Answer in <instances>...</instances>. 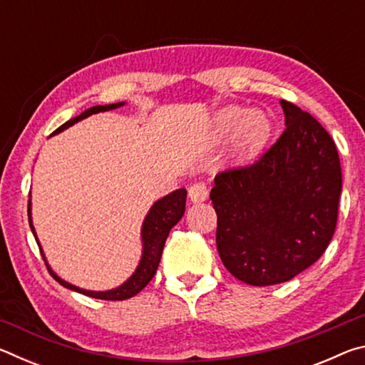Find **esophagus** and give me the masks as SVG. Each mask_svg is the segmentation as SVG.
I'll return each instance as SVG.
<instances>
[{
    "label": "esophagus",
    "instance_id": "esophagus-1",
    "mask_svg": "<svg viewBox=\"0 0 365 365\" xmlns=\"http://www.w3.org/2000/svg\"><path fill=\"white\" fill-rule=\"evenodd\" d=\"M188 196H190V200L193 201V202L206 201L207 196H209V190L206 187V183L197 182V183L191 185V187L188 188Z\"/></svg>",
    "mask_w": 365,
    "mask_h": 365
}]
</instances>
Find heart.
Returning <instances> with one entry per match:
<instances>
[{
    "label": "heart",
    "instance_id": "1",
    "mask_svg": "<svg viewBox=\"0 0 365 365\" xmlns=\"http://www.w3.org/2000/svg\"><path fill=\"white\" fill-rule=\"evenodd\" d=\"M270 122L262 110H246L240 106L222 108L212 120V137L225 140L232 135V156L237 160L255 158L265 145Z\"/></svg>",
    "mask_w": 365,
    "mask_h": 365
}]
</instances>
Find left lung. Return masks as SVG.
Returning <instances> with one entry per match:
<instances>
[{
  "instance_id": "obj_1",
  "label": "left lung",
  "mask_w": 365,
  "mask_h": 365,
  "mask_svg": "<svg viewBox=\"0 0 365 365\" xmlns=\"http://www.w3.org/2000/svg\"><path fill=\"white\" fill-rule=\"evenodd\" d=\"M285 132L262 158L215 175V242L233 277L252 287L292 280L324 255L335 233L341 165L335 141L285 100Z\"/></svg>"
}]
</instances>
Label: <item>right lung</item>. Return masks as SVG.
<instances>
[{
    "label": "right lung",
    "mask_w": 365,
    "mask_h": 365,
    "mask_svg": "<svg viewBox=\"0 0 365 365\" xmlns=\"http://www.w3.org/2000/svg\"><path fill=\"white\" fill-rule=\"evenodd\" d=\"M123 104L125 103L106 104V106H93L90 109H86L80 115L73 117V119L63 123V125L53 132V135L61 133L63 130H66V128L73 125V123L86 119V117L91 114H98V113H104V110L120 108V106H123ZM185 201H187V190L178 188L175 191H172V193H169L168 196L160 197V200L154 202L150 209V212L146 214L143 227H141V243H143V255H141L137 270H135L130 279H128L127 282H123L120 287L108 289V292H90V289L78 288L76 285H72V283H67L66 280H63L61 277L54 274L51 267L48 265L46 257L41 251L38 238H36L35 228L32 224V202H30V200H29V224H30V228H32V233L36 240V243H38V248L41 251L43 259H45V264L49 270V274H51L54 279H56V282L61 283V285L69 288V289H73V292H77V293L90 296V298L108 299V301H123V299L132 298V296H135V294H138L141 289H143L148 283L151 282L154 274H156L160 256H163L165 240H168V237H169L170 228L182 219V215L185 212Z\"/></svg>",
    "instance_id": "add662e5"
}]
</instances>
